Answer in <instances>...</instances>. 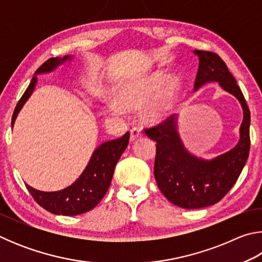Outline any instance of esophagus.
I'll list each match as a JSON object with an SVG mask.
<instances>
[{"mask_svg":"<svg viewBox=\"0 0 262 262\" xmlns=\"http://www.w3.org/2000/svg\"><path fill=\"white\" fill-rule=\"evenodd\" d=\"M142 136V130L140 127H133L130 129V141H135Z\"/></svg>","mask_w":262,"mask_h":262,"instance_id":"obj_1","label":"esophagus"}]
</instances>
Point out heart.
I'll list each match as a JSON object with an SVG mask.
<instances>
[{
	"label": "heart",
	"instance_id": "heart-1",
	"mask_svg": "<svg viewBox=\"0 0 262 262\" xmlns=\"http://www.w3.org/2000/svg\"><path fill=\"white\" fill-rule=\"evenodd\" d=\"M162 85L163 81L159 76H152L144 81L127 84L119 94V101L122 105L113 103L111 107L115 112H121L123 110L122 106L125 108L140 107L152 97L157 96ZM172 107H173V91L171 88H168L148 106L147 115L148 118L157 120V119L166 117L172 111Z\"/></svg>",
	"mask_w": 262,
	"mask_h": 262
}]
</instances>
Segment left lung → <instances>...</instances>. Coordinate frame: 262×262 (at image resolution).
<instances>
[{"mask_svg":"<svg viewBox=\"0 0 262 262\" xmlns=\"http://www.w3.org/2000/svg\"><path fill=\"white\" fill-rule=\"evenodd\" d=\"M194 54L199 56L194 91L206 83L219 82L223 90L239 100L244 119L236 147L211 161L195 157L186 150L178 134L177 115L144 129L147 136L156 142L154 174L158 188L168 201L186 209L209 207L221 201L241 176L251 145L250 110L225 62L212 52L195 50Z\"/></svg>","mask_w":262,"mask_h":262,"instance_id":"obj_1","label":"left lung"}]
</instances>
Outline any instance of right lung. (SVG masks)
Returning <instances> with one entry per match:
<instances>
[{"mask_svg": "<svg viewBox=\"0 0 262 262\" xmlns=\"http://www.w3.org/2000/svg\"><path fill=\"white\" fill-rule=\"evenodd\" d=\"M70 59L72 56L68 55L63 56L62 59L52 57L43 62L35 72V75L51 73ZM35 84H37V76H33L30 85L16 105L11 119V127H14L17 114L32 95ZM128 143H129V132H127L120 139L107 141L100 144L92 154L90 162L83 173L67 188L57 190V192H41L25 184L26 188L33 196L34 201L52 214L63 216L84 214L95 208L105 196L112 181L115 165L125 151Z\"/></svg>", "mask_w": 262, "mask_h": 262, "instance_id": "obj_1", "label": "right lung"}]
</instances>
